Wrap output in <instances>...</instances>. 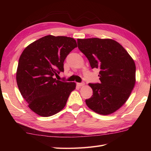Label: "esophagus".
Instances as JSON below:
<instances>
[{
  "instance_id": "esophagus-1",
  "label": "esophagus",
  "mask_w": 151,
  "mask_h": 151,
  "mask_svg": "<svg viewBox=\"0 0 151 151\" xmlns=\"http://www.w3.org/2000/svg\"><path fill=\"white\" fill-rule=\"evenodd\" d=\"M77 85L79 86V87H82V86H84L85 85V84L84 82L82 83H77Z\"/></svg>"
}]
</instances>
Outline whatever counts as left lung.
<instances>
[{
  "label": "left lung",
  "mask_w": 151,
  "mask_h": 151,
  "mask_svg": "<svg viewBox=\"0 0 151 151\" xmlns=\"http://www.w3.org/2000/svg\"><path fill=\"white\" fill-rule=\"evenodd\" d=\"M79 50L92 69H99L101 84H89L93 95L86 100L89 108L107 115L119 110L136 84V65L123 46L111 39H78Z\"/></svg>",
  "instance_id": "8db88e82"
}]
</instances>
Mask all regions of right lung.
Listing matches in <instances>:
<instances>
[{"instance_id": "1", "label": "right lung", "mask_w": 151, "mask_h": 151, "mask_svg": "<svg viewBox=\"0 0 151 151\" xmlns=\"http://www.w3.org/2000/svg\"><path fill=\"white\" fill-rule=\"evenodd\" d=\"M77 47L76 40L65 36H44L22 51L16 81L22 97L34 113L49 117L65 107L75 82L58 81L54 76L63 71V62Z\"/></svg>"}]
</instances>
